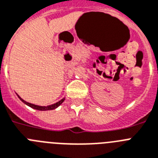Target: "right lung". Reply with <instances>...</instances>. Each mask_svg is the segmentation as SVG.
I'll return each mask as SVG.
<instances>
[{"instance_id": "add662e5", "label": "right lung", "mask_w": 158, "mask_h": 158, "mask_svg": "<svg viewBox=\"0 0 158 158\" xmlns=\"http://www.w3.org/2000/svg\"><path fill=\"white\" fill-rule=\"evenodd\" d=\"M18 97H19V98L21 100L22 102H24V103H25L26 105H28V106H30V107H31V108H33V109L38 110H50L56 109V108L58 107L60 104H62V102H64V99H65V98H63V99H61L60 101L57 102L56 103L52 104V105L47 106H37V105H35V104H31V103H30V102H26V101H24V99H22V98H20L19 95H18Z\"/></svg>"}]
</instances>
